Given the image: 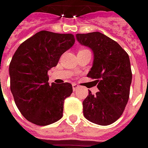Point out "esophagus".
Listing matches in <instances>:
<instances>
[{
	"instance_id": "esophagus-1",
	"label": "esophagus",
	"mask_w": 148,
	"mask_h": 148,
	"mask_svg": "<svg viewBox=\"0 0 148 148\" xmlns=\"http://www.w3.org/2000/svg\"><path fill=\"white\" fill-rule=\"evenodd\" d=\"M72 87H73V90H74V91H76L78 88V85H77L76 83H73Z\"/></svg>"
}]
</instances>
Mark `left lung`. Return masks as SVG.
I'll return each mask as SVG.
<instances>
[{"instance_id": "left-lung-1", "label": "left lung", "mask_w": 148, "mask_h": 148, "mask_svg": "<svg viewBox=\"0 0 148 148\" xmlns=\"http://www.w3.org/2000/svg\"><path fill=\"white\" fill-rule=\"evenodd\" d=\"M76 39L94 53L87 77L95 79L99 91H91L83 100V115L95 124L108 125L124 112L132 81L129 55L116 43L100 32L77 34Z\"/></svg>"}]
</instances>
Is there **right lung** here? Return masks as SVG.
Masks as SVG:
<instances>
[{
  "mask_svg": "<svg viewBox=\"0 0 148 148\" xmlns=\"http://www.w3.org/2000/svg\"><path fill=\"white\" fill-rule=\"evenodd\" d=\"M75 42L72 34L41 31L22 43L10 64V90L23 116L48 125L63 116L65 99L73 92L68 82L49 85L48 71Z\"/></svg>",
  "mask_w": 148,
  "mask_h": 148,
  "instance_id": "1",
  "label": "right lung"
}]
</instances>
